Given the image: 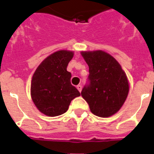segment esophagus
Segmentation results:
<instances>
[{
    "instance_id": "obj_1",
    "label": "esophagus",
    "mask_w": 154,
    "mask_h": 154,
    "mask_svg": "<svg viewBox=\"0 0 154 154\" xmlns=\"http://www.w3.org/2000/svg\"><path fill=\"white\" fill-rule=\"evenodd\" d=\"M77 89H78V91L81 92V91H82V86L81 85H77Z\"/></svg>"
}]
</instances>
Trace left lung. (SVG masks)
Listing matches in <instances>:
<instances>
[{"label": "left lung", "mask_w": 154, "mask_h": 154, "mask_svg": "<svg viewBox=\"0 0 154 154\" xmlns=\"http://www.w3.org/2000/svg\"><path fill=\"white\" fill-rule=\"evenodd\" d=\"M89 65L88 84L82 89V97L96 116L108 117L122 108L129 94L126 74L114 57L101 50L82 52Z\"/></svg>", "instance_id": "obj_1"}]
</instances>
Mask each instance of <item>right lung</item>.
Returning <instances> with one entry per match:
<instances>
[{"instance_id": "1", "label": "right lung", "mask_w": 154, "mask_h": 154, "mask_svg": "<svg viewBox=\"0 0 154 154\" xmlns=\"http://www.w3.org/2000/svg\"><path fill=\"white\" fill-rule=\"evenodd\" d=\"M73 52L60 50L46 57L37 68L31 82L32 100L40 112L49 117L65 113L79 91L71 85L67 71Z\"/></svg>"}]
</instances>
